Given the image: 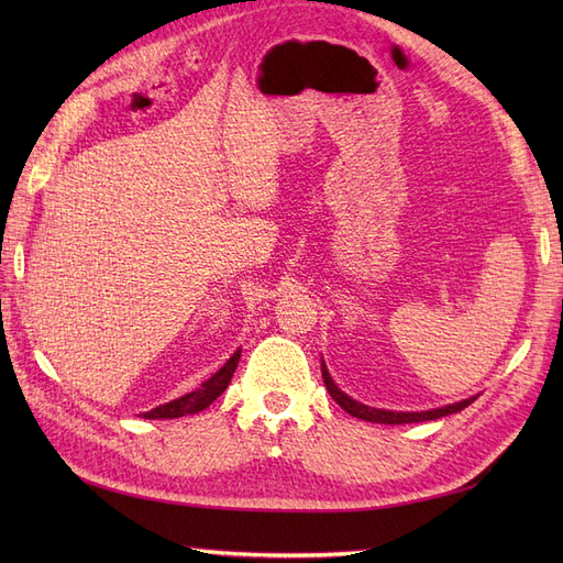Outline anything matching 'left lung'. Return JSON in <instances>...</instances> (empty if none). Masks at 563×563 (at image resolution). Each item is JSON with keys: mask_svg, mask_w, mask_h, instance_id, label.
Here are the masks:
<instances>
[{"mask_svg": "<svg viewBox=\"0 0 563 563\" xmlns=\"http://www.w3.org/2000/svg\"><path fill=\"white\" fill-rule=\"evenodd\" d=\"M321 376H323V385H327V389H329V395L333 397V401H335L340 408H343V411H347L350 416L360 418V420L380 422V424H406V422L437 420V418H444V416L463 411V408H467V406L476 399V397H470V399L455 401V404H449V406L432 408V411H385V408H373V406H366V404H362V401H356V399L347 397L345 391L333 383L331 373H329L327 364H323V360H321Z\"/></svg>", "mask_w": 563, "mask_h": 563, "instance_id": "obj_1", "label": "left lung"}]
</instances>
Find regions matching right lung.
<instances>
[{
	"mask_svg": "<svg viewBox=\"0 0 563 563\" xmlns=\"http://www.w3.org/2000/svg\"><path fill=\"white\" fill-rule=\"evenodd\" d=\"M240 356H242V350H236L230 356V360L213 373L209 380L201 383V387H197L195 391H187V395H183L174 401H168V404H159L157 408H152V411L143 413V418H147V420H168V418H183V416H192V413L203 411V408L211 406L220 395H223L225 387L230 385L232 373H234L236 364H240Z\"/></svg>",
	"mask_w": 563,
	"mask_h": 563,
	"instance_id": "right-lung-1",
	"label": "right lung"
}]
</instances>
